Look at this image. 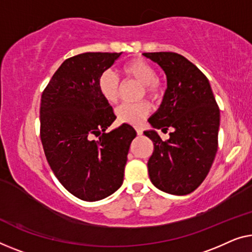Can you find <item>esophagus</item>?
Wrapping results in <instances>:
<instances>
[{"label":"esophagus","mask_w":252,"mask_h":252,"mask_svg":"<svg viewBox=\"0 0 252 252\" xmlns=\"http://www.w3.org/2000/svg\"><path fill=\"white\" fill-rule=\"evenodd\" d=\"M136 131H137L138 136H141V134H142V129H141L140 126H136Z\"/></svg>","instance_id":"34e87169"}]
</instances>
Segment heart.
<instances>
[{"instance_id": "obj_1", "label": "heart", "mask_w": 252, "mask_h": 252, "mask_svg": "<svg viewBox=\"0 0 252 252\" xmlns=\"http://www.w3.org/2000/svg\"><path fill=\"white\" fill-rule=\"evenodd\" d=\"M126 76L137 80L142 85L144 92L141 97L146 95L153 100L159 99L163 95V82L157 77V71L154 65L142 59L131 60L123 66ZM98 89L104 99L110 104H116L120 98L119 79L112 71H104L98 79ZM150 106L147 102L137 104H123L116 108L115 113L119 122L129 125H140L148 115Z\"/></svg>"}]
</instances>
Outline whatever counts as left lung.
I'll use <instances>...</instances> for the list:
<instances>
[{
  "label": "left lung",
  "instance_id": "8db88e82",
  "mask_svg": "<svg viewBox=\"0 0 252 252\" xmlns=\"http://www.w3.org/2000/svg\"><path fill=\"white\" fill-rule=\"evenodd\" d=\"M166 74L163 102L145 131L154 152L148 160L150 181L164 192L185 196L201 185L217 153L220 108L208 79L185 56L173 52L144 53ZM155 128L170 138L162 141Z\"/></svg>",
  "mask_w": 252,
  "mask_h": 252
}]
</instances>
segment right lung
<instances>
[{"mask_svg": "<svg viewBox=\"0 0 252 252\" xmlns=\"http://www.w3.org/2000/svg\"><path fill=\"white\" fill-rule=\"evenodd\" d=\"M121 53H82L65 60L40 99V140L60 183L85 201H97L122 186L126 156L137 136L116 119L100 94L98 79ZM94 136H98L94 141Z\"/></svg>", "mask_w": 252, "mask_h": 252, "instance_id": "1", "label": "right lung"}]
</instances>
